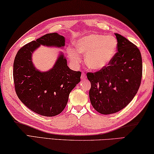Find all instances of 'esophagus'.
I'll list each match as a JSON object with an SVG mask.
<instances>
[{"instance_id": "esophagus-1", "label": "esophagus", "mask_w": 154, "mask_h": 154, "mask_svg": "<svg viewBox=\"0 0 154 154\" xmlns=\"http://www.w3.org/2000/svg\"><path fill=\"white\" fill-rule=\"evenodd\" d=\"M81 78H82V80H84V79H85L86 78H87L85 74V73H83H83L82 74V76H81Z\"/></svg>"}]
</instances>
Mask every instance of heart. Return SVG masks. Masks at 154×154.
Instances as JSON below:
<instances>
[{
  "instance_id": "heart-1",
  "label": "heart",
  "mask_w": 154,
  "mask_h": 154,
  "mask_svg": "<svg viewBox=\"0 0 154 154\" xmlns=\"http://www.w3.org/2000/svg\"><path fill=\"white\" fill-rule=\"evenodd\" d=\"M77 48H70L68 54L75 63L80 60V52L85 54L87 65L94 70L104 68L112 59L117 48L116 39L112 35L92 33L81 38Z\"/></svg>"
}]
</instances>
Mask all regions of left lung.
<instances>
[{
	"label": "left lung",
	"mask_w": 154,
	"mask_h": 154,
	"mask_svg": "<svg viewBox=\"0 0 154 154\" xmlns=\"http://www.w3.org/2000/svg\"><path fill=\"white\" fill-rule=\"evenodd\" d=\"M117 52L108 66L88 72L89 99L100 114L116 113L126 107L137 93L142 77V58L137 47L115 33Z\"/></svg>",
	"instance_id": "1"
}]
</instances>
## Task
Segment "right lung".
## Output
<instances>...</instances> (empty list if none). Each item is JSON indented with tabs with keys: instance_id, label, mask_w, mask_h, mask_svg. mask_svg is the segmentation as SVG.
Returning a JSON list of instances; mask_svg holds the SVG:
<instances>
[{
	"instance_id": "right-lung-1",
	"label": "right lung",
	"mask_w": 154,
	"mask_h": 154,
	"mask_svg": "<svg viewBox=\"0 0 154 154\" xmlns=\"http://www.w3.org/2000/svg\"><path fill=\"white\" fill-rule=\"evenodd\" d=\"M40 45L63 48L65 39L57 33H48L21 48L14 60V84L19 100L31 110L54 116L65 109L70 92L80 82L82 72L69 68L63 52L49 71L36 69L32 57Z\"/></svg>"
}]
</instances>
